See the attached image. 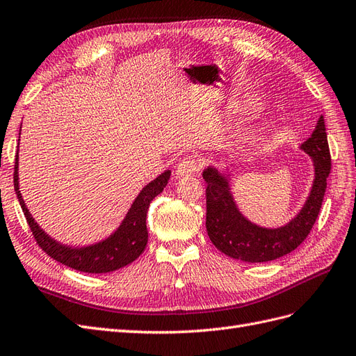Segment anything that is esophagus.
<instances>
[{
	"mask_svg": "<svg viewBox=\"0 0 356 356\" xmlns=\"http://www.w3.org/2000/svg\"><path fill=\"white\" fill-rule=\"evenodd\" d=\"M200 170V162L195 158H185L179 162L176 175L177 177H188Z\"/></svg>",
	"mask_w": 356,
	"mask_h": 356,
	"instance_id": "34e87169",
	"label": "esophagus"
}]
</instances>
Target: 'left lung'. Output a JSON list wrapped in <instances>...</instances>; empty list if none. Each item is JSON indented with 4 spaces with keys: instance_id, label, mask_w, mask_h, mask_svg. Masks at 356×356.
Returning <instances> with one entry per match:
<instances>
[{
    "instance_id": "1",
    "label": "left lung",
    "mask_w": 356,
    "mask_h": 356,
    "mask_svg": "<svg viewBox=\"0 0 356 356\" xmlns=\"http://www.w3.org/2000/svg\"><path fill=\"white\" fill-rule=\"evenodd\" d=\"M312 158L314 179L301 210L288 223L266 228L249 220L240 211L231 191V172L209 165L202 171L207 181V234L222 253L243 262H268L285 257L306 240L316 222L327 189L331 156L325 133L323 116H319L312 136L300 146Z\"/></svg>"
}]
</instances>
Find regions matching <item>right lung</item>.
Here are the masks:
<instances>
[{
  "label": "right lung",
  "mask_w": 356,
  "mask_h": 356,
  "mask_svg": "<svg viewBox=\"0 0 356 356\" xmlns=\"http://www.w3.org/2000/svg\"><path fill=\"white\" fill-rule=\"evenodd\" d=\"M170 175L171 171L167 170L147 184L136 197L116 231L111 232L107 238L88 246H70L59 243L44 232V229H42V227L35 222L19 191V155H16L15 162V191L28 225L33 231V236L35 237L38 246L50 258L77 271L99 274L125 267L143 253L147 245L146 216L149 206L152 200L164 191L170 180Z\"/></svg>",
  "instance_id": "right-lung-1"
}]
</instances>
